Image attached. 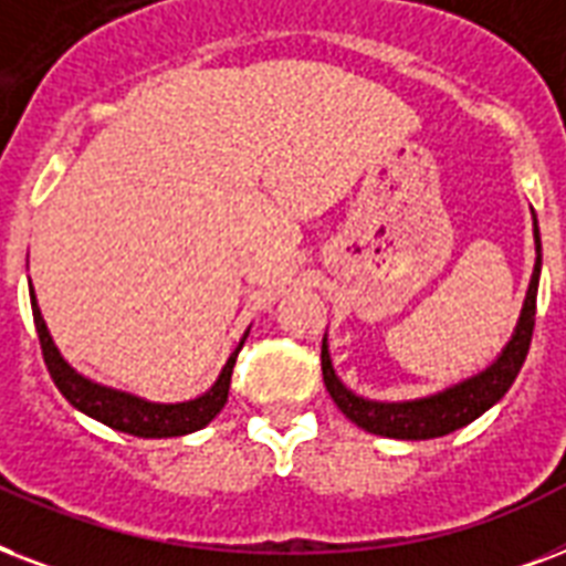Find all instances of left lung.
I'll list each match as a JSON object with an SVG mask.
<instances>
[{
  "mask_svg": "<svg viewBox=\"0 0 566 566\" xmlns=\"http://www.w3.org/2000/svg\"><path fill=\"white\" fill-rule=\"evenodd\" d=\"M534 242H537V262H534L523 315H520V324H516L514 339L507 343L502 357L490 369H484L475 378L463 380L458 387L446 389V392H437L431 398L384 405V401H366V398L354 396L352 389H345L339 378L333 375L331 354H327V345L322 343L324 387H327L331 398L336 401V407L354 424H360L363 431L392 437V440H433V437H446V433L458 431L463 424H470L472 419H479L484 410H490L511 389V384H514L520 369H523L528 345H532L534 313H537V280H541V233H537V221H534Z\"/></svg>",
  "mask_w": 566,
  "mask_h": 566,
  "instance_id": "1",
  "label": "left lung"
}]
</instances>
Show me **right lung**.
Wrapping results in <instances>:
<instances>
[{
	"instance_id": "obj_1",
	"label": "right lung",
	"mask_w": 566,
	"mask_h": 566,
	"mask_svg": "<svg viewBox=\"0 0 566 566\" xmlns=\"http://www.w3.org/2000/svg\"><path fill=\"white\" fill-rule=\"evenodd\" d=\"M32 292V313H34V327H38V339H41L43 363L50 369L55 387L61 389V396L67 398L70 405L78 407L82 413H87L96 422L108 424L115 431L133 433V437H147V440H161V437H182V433L200 431L206 424L212 422L214 416L221 413L223 405H227V392H230V378H233L235 357L242 352L244 339L239 343L230 360L223 366L221 378L214 380V387L206 392V396L195 398V401H182V405H150V401H142V398L126 396V392H117V389L99 387V384H91L87 378L76 375L70 369L67 363L61 360L59 348L52 345V336L43 324V315L38 310V301H34Z\"/></svg>"
}]
</instances>
